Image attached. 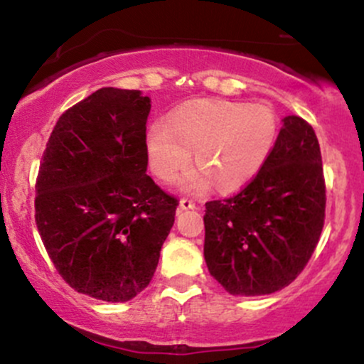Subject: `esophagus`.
<instances>
[{"label":"esophagus","instance_id":"obj_1","mask_svg":"<svg viewBox=\"0 0 364 364\" xmlns=\"http://www.w3.org/2000/svg\"><path fill=\"white\" fill-rule=\"evenodd\" d=\"M195 207H197V203L188 197H183L181 200H179V209H195Z\"/></svg>","mask_w":364,"mask_h":364}]
</instances>
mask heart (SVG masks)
Listing matches in <instances>:
<instances>
[{
  "label": "heart",
  "mask_w": 364,
  "mask_h": 364,
  "mask_svg": "<svg viewBox=\"0 0 364 364\" xmlns=\"http://www.w3.org/2000/svg\"><path fill=\"white\" fill-rule=\"evenodd\" d=\"M278 138V117L259 103L197 100L176 109L169 121H157L146 133V151L154 173L173 179L190 162L183 179L188 190L213 181L221 191L247 185L261 171Z\"/></svg>",
  "instance_id": "b5f03b06"
}]
</instances>
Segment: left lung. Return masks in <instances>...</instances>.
Masks as SVG:
<instances>
[{"label": "left lung", "instance_id": "8db88e82", "mask_svg": "<svg viewBox=\"0 0 364 364\" xmlns=\"http://www.w3.org/2000/svg\"><path fill=\"white\" fill-rule=\"evenodd\" d=\"M326 186L311 124L287 115L247 186L205 203L203 257L231 295H266L302 273L325 225Z\"/></svg>", "mask_w": 364, "mask_h": 364}]
</instances>
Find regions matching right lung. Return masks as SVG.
I'll return each instance as SVG.
<instances>
[{
  "instance_id": "add662e5",
  "label": "right lung",
  "mask_w": 364,
  "mask_h": 364,
  "mask_svg": "<svg viewBox=\"0 0 364 364\" xmlns=\"http://www.w3.org/2000/svg\"><path fill=\"white\" fill-rule=\"evenodd\" d=\"M150 98L102 87L63 112L36 179V225L79 294L126 302L150 283L178 198L146 174Z\"/></svg>"
}]
</instances>
